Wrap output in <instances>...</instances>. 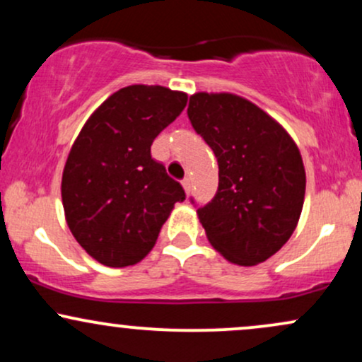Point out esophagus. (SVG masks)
I'll use <instances>...</instances> for the list:
<instances>
[{
  "mask_svg": "<svg viewBox=\"0 0 362 362\" xmlns=\"http://www.w3.org/2000/svg\"><path fill=\"white\" fill-rule=\"evenodd\" d=\"M182 185H184V190H185V194L189 195V194H190V189H192V180H190L189 177H185L184 180H182Z\"/></svg>",
  "mask_w": 362,
  "mask_h": 362,
  "instance_id": "34e87169",
  "label": "esophagus"
}]
</instances>
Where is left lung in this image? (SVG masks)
Instances as JSON below:
<instances>
[{
    "mask_svg": "<svg viewBox=\"0 0 362 362\" xmlns=\"http://www.w3.org/2000/svg\"><path fill=\"white\" fill-rule=\"evenodd\" d=\"M187 115L218 158V192L197 209L207 240L236 265L267 260L291 238L305 201L296 143L271 115L233 93H195Z\"/></svg>",
    "mask_w": 362,
    "mask_h": 362,
    "instance_id": "1",
    "label": "left lung"
}]
</instances>
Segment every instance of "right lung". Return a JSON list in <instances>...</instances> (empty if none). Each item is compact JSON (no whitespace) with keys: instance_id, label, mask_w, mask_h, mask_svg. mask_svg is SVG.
Wrapping results in <instances>:
<instances>
[{"instance_id":"right-lung-1","label":"right lung","mask_w":362,"mask_h":362,"mask_svg":"<svg viewBox=\"0 0 362 362\" xmlns=\"http://www.w3.org/2000/svg\"><path fill=\"white\" fill-rule=\"evenodd\" d=\"M187 105V93L131 85L110 95L74 141L62 172L66 221L109 267L138 264L155 247L182 185L151 158L153 141Z\"/></svg>"}]
</instances>
